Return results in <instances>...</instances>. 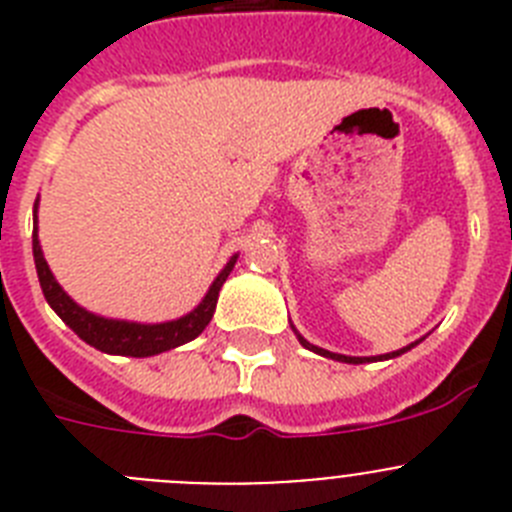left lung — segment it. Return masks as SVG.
I'll return each instance as SVG.
<instances>
[{
  "instance_id": "obj_1",
  "label": "left lung",
  "mask_w": 512,
  "mask_h": 512,
  "mask_svg": "<svg viewBox=\"0 0 512 512\" xmlns=\"http://www.w3.org/2000/svg\"><path fill=\"white\" fill-rule=\"evenodd\" d=\"M297 333V330H295ZM297 338H300V343L305 348H310V351H315V354H320V356H325V359H336V361H346V364H366V361H384V359H395V356H400V354H405V351H410V348L413 346H418V341L415 343H410V346H405V348H400V351H392V354H382V356H372V359H369V356H343V354H333V351H325V348H318V346H312V343H307L305 338L300 336V333H297Z\"/></svg>"
}]
</instances>
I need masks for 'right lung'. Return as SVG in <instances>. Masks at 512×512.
I'll list each match as a JSON object with an SVG mask.
<instances>
[{
    "mask_svg": "<svg viewBox=\"0 0 512 512\" xmlns=\"http://www.w3.org/2000/svg\"><path fill=\"white\" fill-rule=\"evenodd\" d=\"M33 259H35V269H38L40 289H43L45 300H48V305L56 310L58 318L69 325L81 341H87L89 346L99 348V351H104V354L135 356V359H143V356L164 354V351H171V348L182 346V343H189L200 336L202 330L207 328V323L212 320V312H215L220 287L225 284L230 271H233L238 253H235L233 259L225 264V269L217 274V279L210 284V289H207L205 300L194 307L192 312H187L184 318L169 320V323H153V325L102 318V315H94V312L76 305V302L63 292V287L56 282L51 269H48V261L43 259V248H40V241H38V200H35Z\"/></svg>",
    "mask_w": 512,
    "mask_h": 512,
    "instance_id": "obj_1",
    "label": "right lung"
}]
</instances>
